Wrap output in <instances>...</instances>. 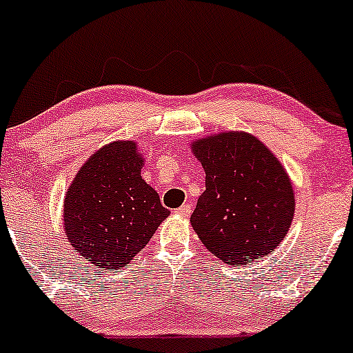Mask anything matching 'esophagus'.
I'll return each instance as SVG.
<instances>
[{"mask_svg":"<svg viewBox=\"0 0 353 353\" xmlns=\"http://www.w3.org/2000/svg\"><path fill=\"white\" fill-rule=\"evenodd\" d=\"M190 212H192V205H190L189 202H185V204H182L179 209H176L177 216H182V217L190 216Z\"/></svg>","mask_w":353,"mask_h":353,"instance_id":"obj_1","label":"esophagus"}]
</instances>
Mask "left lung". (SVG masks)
Returning a JSON list of instances; mask_svg holds the SVG:
<instances>
[{
    "mask_svg": "<svg viewBox=\"0 0 353 353\" xmlns=\"http://www.w3.org/2000/svg\"><path fill=\"white\" fill-rule=\"evenodd\" d=\"M190 148L205 171V190L190 216L202 244L229 265L272 252L295 210L292 182L281 161L242 131L202 137Z\"/></svg>",
    "mask_w": 353,
    "mask_h": 353,
    "instance_id": "obj_1",
    "label": "left lung"
}]
</instances>
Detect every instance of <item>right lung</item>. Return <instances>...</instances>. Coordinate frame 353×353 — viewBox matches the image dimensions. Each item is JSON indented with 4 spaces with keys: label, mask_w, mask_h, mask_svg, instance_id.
<instances>
[{
    "label": "right lung",
    "mask_w": 353,
    "mask_h": 353,
    "mask_svg": "<svg viewBox=\"0 0 353 353\" xmlns=\"http://www.w3.org/2000/svg\"><path fill=\"white\" fill-rule=\"evenodd\" d=\"M134 141L103 145L81 165L64 197V234L74 252L98 269L124 267L171 214L141 177Z\"/></svg>",
    "instance_id": "obj_1"
}]
</instances>
